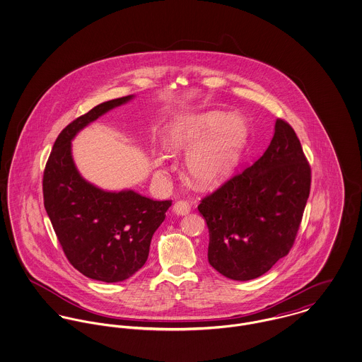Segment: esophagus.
Masks as SVG:
<instances>
[{
  "mask_svg": "<svg viewBox=\"0 0 362 362\" xmlns=\"http://www.w3.org/2000/svg\"><path fill=\"white\" fill-rule=\"evenodd\" d=\"M173 211L177 216H185V214H188L191 211V204L187 200H178V202L174 203Z\"/></svg>",
  "mask_w": 362,
  "mask_h": 362,
  "instance_id": "esophagus-1",
  "label": "esophagus"
}]
</instances>
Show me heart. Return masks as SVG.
Listing matches in <instances>:
<instances>
[{
    "instance_id": "b5f03b06",
    "label": "heart",
    "mask_w": 362,
    "mask_h": 362,
    "mask_svg": "<svg viewBox=\"0 0 362 362\" xmlns=\"http://www.w3.org/2000/svg\"><path fill=\"white\" fill-rule=\"evenodd\" d=\"M247 129L239 117H228L221 111L185 118L177 123L169 137L173 151L193 149L187 159V170L193 181L202 187H210L222 181L235 168ZM162 168L163 160H155Z\"/></svg>"
}]
</instances>
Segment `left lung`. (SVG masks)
<instances>
[{
  "mask_svg": "<svg viewBox=\"0 0 362 362\" xmlns=\"http://www.w3.org/2000/svg\"><path fill=\"white\" fill-rule=\"evenodd\" d=\"M312 169L288 122L251 166L206 194L197 210L209 228V262L228 279L266 273L292 248L310 193Z\"/></svg>",
  "mask_w": 362,
  "mask_h": 362,
  "instance_id": "left-lung-1",
  "label": "left lung"
}]
</instances>
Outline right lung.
<instances>
[{
	"instance_id": "1",
	"label": "right lung",
	"mask_w": 362,
	"mask_h": 362,
	"mask_svg": "<svg viewBox=\"0 0 362 362\" xmlns=\"http://www.w3.org/2000/svg\"><path fill=\"white\" fill-rule=\"evenodd\" d=\"M130 98L101 103L69 123L53 144L42 178L44 206L66 258L83 276L105 283L123 281L144 266L152 235L171 206V200L133 191H101L74 166V136Z\"/></svg>"
}]
</instances>
